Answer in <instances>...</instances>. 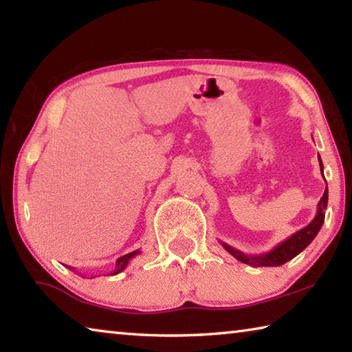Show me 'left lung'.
Segmentation results:
<instances>
[{
	"label": "left lung",
	"mask_w": 352,
	"mask_h": 352,
	"mask_svg": "<svg viewBox=\"0 0 352 352\" xmlns=\"http://www.w3.org/2000/svg\"><path fill=\"white\" fill-rule=\"evenodd\" d=\"M318 162H320L321 174H323V163H321L320 157H318ZM326 206H327V186L324 189L323 197H321L320 201H318V210H317V214H315L312 222L309 223L307 226H305V228H301L300 231H296V233H294L290 237H287V239L283 241L281 243H278L275 248L270 250V252H267V253L245 254V253L239 252V250H236L231 245H228V243H225V242H220V243H222V247L226 250V252H228L231 256H234L237 261L243 262V264H248V265H253V267H278V265H283L287 261L294 259L296 254H300L302 250H305L309 245V243H311L315 239V236L318 234L321 226H323Z\"/></svg>",
	"instance_id": "left-lung-1"
}]
</instances>
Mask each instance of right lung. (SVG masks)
I'll use <instances>...</instances> for the list:
<instances>
[{"label": "right lung", "mask_w": 352, "mask_h": 352, "mask_svg": "<svg viewBox=\"0 0 352 352\" xmlns=\"http://www.w3.org/2000/svg\"><path fill=\"white\" fill-rule=\"evenodd\" d=\"M136 254H140V250H135V252H132V253H129V254H124V256H121V258H119L118 261H116V267H115V270H113L110 275H118V273H121L124 269H126V267L129 265V262H130V259L132 258H135ZM71 270H74L73 267H69Z\"/></svg>", "instance_id": "1"}]
</instances>
